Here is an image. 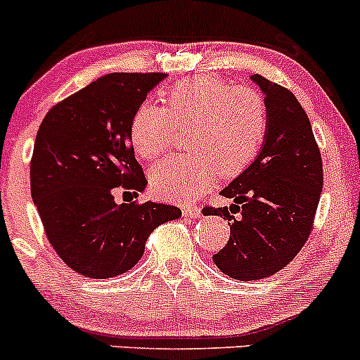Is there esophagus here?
I'll list each match as a JSON object with an SVG mask.
<instances>
[{"mask_svg": "<svg viewBox=\"0 0 360 360\" xmlns=\"http://www.w3.org/2000/svg\"><path fill=\"white\" fill-rule=\"evenodd\" d=\"M183 213L186 217H201V208L196 207V205H186V207L183 208Z\"/></svg>", "mask_w": 360, "mask_h": 360, "instance_id": "esophagus-1", "label": "esophagus"}]
</instances>
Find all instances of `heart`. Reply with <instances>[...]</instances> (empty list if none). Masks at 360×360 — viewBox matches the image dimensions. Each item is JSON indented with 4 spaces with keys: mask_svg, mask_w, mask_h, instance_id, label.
I'll use <instances>...</instances> for the list:
<instances>
[{
    "mask_svg": "<svg viewBox=\"0 0 360 360\" xmlns=\"http://www.w3.org/2000/svg\"><path fill=\"white\" fill-rule=\"evenodd\" d=\"M165 109L143 104L133 116L129 138L143 159L172 147L176 129H188V153L159 162L150 172L153 191L171 200H191L224 179L239 176L256 159L268 129L263 96L232 86L219 77L184 78L164 94Z\"/></svg>",
    "mask_w": 360,
    "mask_h": 360,
    "instance_id": "obj_1",
    "label": "heart"
}]
</instances>
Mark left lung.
I'll return each instance as SVG.
<instances>
[{
  "label": "left lung",
  "instance_id": "left-lung-1",
  "mask_svg": "<svg viewBox=\"0 0 360 360\" xmlns=\"http://www.w3.org/2000/svg\"><path fill=\"white\" fill-rule=\"evenodd\" d=\"M251 80L266 102V136L250 167L220 191L234 203L203 212L229 220L231 238L213 263L243 282L274 275L295 258L311 234L323 189L321 153L306 110L285 86L262 75Z\"/></svg>",
  "mask_w": 360,
  "mask_h": 360
}]
</instances>
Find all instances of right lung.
<instances>
[{
  "label": "right lung",
  "mask_w": 360,
  "mask_h": 360,
  "mask_svg": "<svg viewBox=\"0 0 360 360\" xmlns=\"http://www.w3.org/2000/svg\"><path fill=\"white\" fill-rule=\"evenodd\" d=\"M164 78L109 73L54 105L39 126L30 162L34 205L59 258L89 278L131 270L155 227L181 217L172 205L114 200L116 191L138 195L147 186L129 129Z\"/></svg>",
  "instance_id": "right-lung-1"
}]
</instances>
